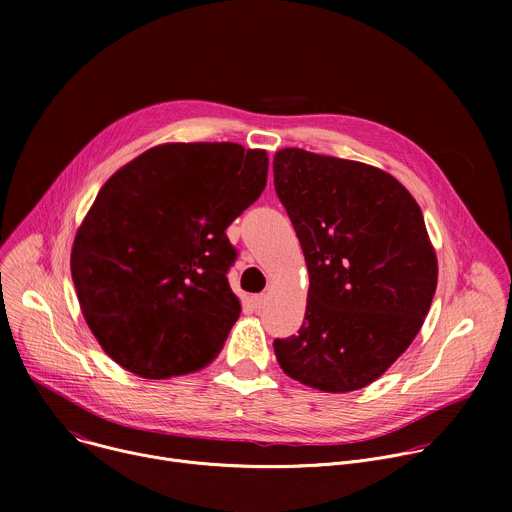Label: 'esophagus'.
Segmentation results:
<instances>
[{
	"label": "esophagus",
	"mask_w": 512,
	"mask_h": 512,
	"mask_svg": "<svg viewBox=\"0 0 512 512\" xmlns=\"http://www.w3.org/2000/svg\"><path fill=\"white\" fill-rule=\"evenodd\" d=\"M265 304H267V296H265V294H259V296H255V298H253V306H255V310L265 308Z\"/></svg>",
	"instance_id": "1"
}]
</instances>
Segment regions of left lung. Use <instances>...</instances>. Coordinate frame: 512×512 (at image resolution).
<instances>
[{
  "instance_id": "8db88e82",
  "label": "left lung",
  "mask_w": 512,
  "mask_h": 512,
  "mask_svg": "<svg viewBox=\"0 0 512 512\" xmlns=\"http://www.w3.org/2000/svg\"><path fill=\"white\" fill-rule=\"evenodd\" d=\"M273 182L310 275L302 328L273 342L279 367L324 393L367 387L409 348L435 294L421 208L375 166L300 148L275 154Z\"/></svg>"
}]
</instances>
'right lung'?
<instances>
[{
  "instance_id": "add662e5",
  "label": "right lung",
  "mask_w": 512,
  "mask_h": 512,
  "mask_svg": "<svg viewBox=\"0 0 512 512\" xmlns=\"http://www.w3.org/2000/svg\"><path fill=\"white\" fill-rule=\"evenodd\" d=\"M267 152L233 141L162 143L119 168L75 235L70 273L101 348L143 379L196 373L241 302L227 227L267 184Z\"/></svg>"
}]
</instances>
